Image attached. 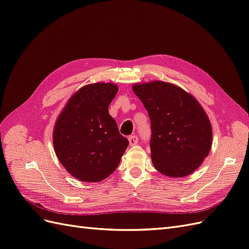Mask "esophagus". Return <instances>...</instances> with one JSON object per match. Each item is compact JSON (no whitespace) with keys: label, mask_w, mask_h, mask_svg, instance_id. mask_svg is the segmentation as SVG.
<instances>
[{"label":"esophagus","mask_w":249,"mask_h":249,"mask_svg":"<svg viewBox=\"0 0 249 249\" xmlns=\"http://www.w3.org/2000/svg\"><path fill=\"white\" fill-rule=\"evenodd\" d=\"M138 137L136 135H133V136L129 137V142H130V145H136L138 143Z\"/></svg>","instance_id":"esophagus-1"}]
</instances>
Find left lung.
I'll return each instance as SVG.
<instances>
[{
    "mask_svg": "<svg viewBox=\"0 0 249 249\" xmlns=\"http://www.w3.org/2000/svg\"><path fill=\"white\" fill-rule=\"evenodd\" d=\"M150 119V152L157 170L180 178L199 167L212 145V126L198 102L166 82L135 84Z\"/></svg>",
    "mask_w": 249,
    "mask_h": 249,
    "instance_id": "left-lung-1",
    "label": "left lung"
}]
</instances>
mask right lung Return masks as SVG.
I'll use <instances>...</instances> for the list:
<instances>
[{
	"instance_id": "add662e5",
	"label": "right lung",
	"mask_w": 249,
	"mask_h": 249,
	"mask_svg": "<svg viewBox=\"0 0 249 249\" xmlns=\"http://www.w3.org/2000/svg\"><path fill=\"white\" fill-rule=\"evenodd\" d=\"M116 93L117 86L111 83L82 87L58 117L53 133L56 155L65 169L83 182L109 177L129 145L108 111Z\"/></svg>"
}]
</instances>
